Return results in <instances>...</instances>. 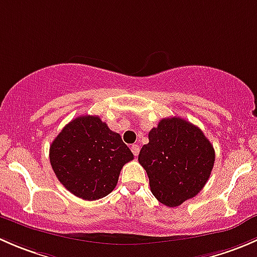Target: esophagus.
<instances>
[{"instance_id": "obj_1", "label": "esophagus", "mask_w": 257, "mask_h": 257, "mask_svg": "<svg viewBox=\"0 0 257 257\" xmlns=\"http://www.w3.org/2000/svg\"><path fill=\"white\" fill-rule=\"evenodd\" d=\"M132 152H133V154L136 155V157H138V154H139V145H137V144H133L132 145Z\"/></svg>"}]
</instances>
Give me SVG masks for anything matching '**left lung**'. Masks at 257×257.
I'll return each instance as SVG.
<instances>
[{
    "label": "left lung",
    "mask_w": 257,
    "mask_h": 257,
    "mask_svg": "<svg viewBox=\"0 0 257 257\" xmlns=\"http://www.w3.org/2000/svg\"><path fill=\"white\" fill-rule=\"evenodd\" d=\"M138 160L150 190L162 204L175 208L200 193L211 174L215 150L201 129L179 116L164 118L149 132Z\"/></svg>",
    "instance_id": "8db88e82"
}]
</instances>
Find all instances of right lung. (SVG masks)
Segmentation results:
<instances>
[{
    "label": "right lung",
    "mask_w": 257,
    "mask_h": 257,
    "mask_svg": "<svg viewBox=\"0 0 257 257\" xmlns=\"http://www.w3.org/2000/svg\"><path fill=\"white\" fill-rule=\"evenodd\" d=\"M133 158L120 136L97 115L69 121L49 148V162L62 185L90 201L112 193L121 168Z\"/></svg>",
    "instance_id": "1"
}]
</instances>
